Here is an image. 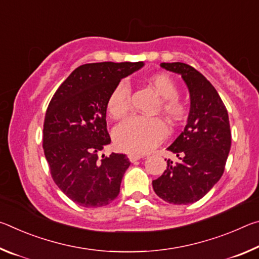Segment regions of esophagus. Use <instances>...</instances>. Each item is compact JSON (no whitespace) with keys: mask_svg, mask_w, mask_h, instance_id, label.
<instances>
[{"mask_svg":"<svg viewBox=\"0 0 259 259\" xmlns=\"http://www.w3.org/2000/svg\"><path fill=\"white\" fill-rule=\"evenodd\" d=\"M128 157H129L130 162H136V161H138V160L142 159V157H144V156L143 155H139V154H129Z\"/></svg>","mask_w":259,"mask_h":259,"instance_id":"1","label":"esophagus"}]
</instances>
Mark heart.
I'll return each instance as SVG.
<instances>
[{
	"mask_svg": "<svg viewBox=\"0 0 259 259\" xmlns=\"http://www.w3.org/2000/svg\"><path fill=\"white\" fill-rule=\"evenodd\" d=\"M162 99L160 108L171 122H178L186 115L185 103L178 97L179 88L168 74L157 73L148 78ZM107 112L114 119H120L131 108V88L122 80L114 87L107 99ZM168 124L159 116H131L116 126L113 137L119 150L133 154H144L161 144L168 136Z\"/></svg>",
	"mask_w": 259,
	"mask_h": 259,
	"instance_id": "1",
	"label": "heart"
}]
</instances>
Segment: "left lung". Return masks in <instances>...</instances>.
<instances>
[{"label":"left lung","instance_id":"1","mask_svg":"<svg viewBox=\"0 0 259 259\" xmlns=\"http://www.w3.org/2000/svg\"><path fill=\"white\" fill-rule=\"evenodd\" d=\"M166 71L181 74L191 96L187 124L168 147L178 161L166 160V170L155 181L157 196L172 204L202 199L225 170L231 148L227 109L213 85L194 67L184 63H162Z\"/></svg>","mask_w":259,"mask_h":259}]
</instances>
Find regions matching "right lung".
Returning a JSON list of instances; mask_svg holds the SVG:
<instances>
[{
    "label": "right lung",
    "instance_id": "obj_1",
    "mask_svg": "<svg viewBox=\"0 0 259 259\" xmlns=\"http://www.w3.org/2000/svg\"><path fill=\"white\" fill-rule=\"evenodd\" d=\"M143 66V61L81 65L50 100L43 124V150L56 185L78 205L103 207L119 195L130 161L117 153L99 156L111 144L106 104L121 78Z\"/></svg>",
    "mask_w": 259,
    "mask_h": 259
}]
</instances>
